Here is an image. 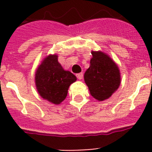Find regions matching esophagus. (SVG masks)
Returning a JSON list of instances; mask_svg holds the SVG:
<instances>
[{
  "label": "esophagus",
  "instance_id": "1",
  "mask_svg": "<svg viewBox=\"0 0 152 152\" xmlns=\"http://www.w3.org/2000/svg\"><path fill=\"white\" fill-rule=\"evenodd\" d=\"M76 77H77V79H79V80H82V79H83V73L80 72V73L76 74Z\"/></svg>",
  "mask_w": 152,
  "mask_h": 152
}]
</instances>
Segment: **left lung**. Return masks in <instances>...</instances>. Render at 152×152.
<instances>
[{
	"label": "left lung",
	"mask_w": 152,
	"mask_h": 152,
	"mask_svg": "<svg viewBox=\"0 0 152 152\" xmlns=\"http://www.w3.org/2000/svg\"><path fill=\"white\" fill-rule=\"evenodd\" d=\"M90 66L84 81L90 93L99 101L108 99L120 84V70L112 59L102 52H91Z\"/></svg>",
	"instance_id": "1"
}]
</instances>
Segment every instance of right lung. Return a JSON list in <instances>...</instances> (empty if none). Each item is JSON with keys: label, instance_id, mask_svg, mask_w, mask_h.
Wrapping results in <instances>:
<instances>
[{"label": "right lung", "instance_id": "right-lung-1", "mask_svg": "<svg viewBox=\"0 0 152 152\" xmlns=\"http://www.w3.org/2000/svg\"><path fill=\"white\" fill-rule=\"evenodd\" d=\"M76 80L75 75L64 70L57 55H49L36 72V86L40 96L55 104H61L68 94L70 84Z\"/></svg>", "mask_w": 152, "mask_h": 152}]
</instances>
